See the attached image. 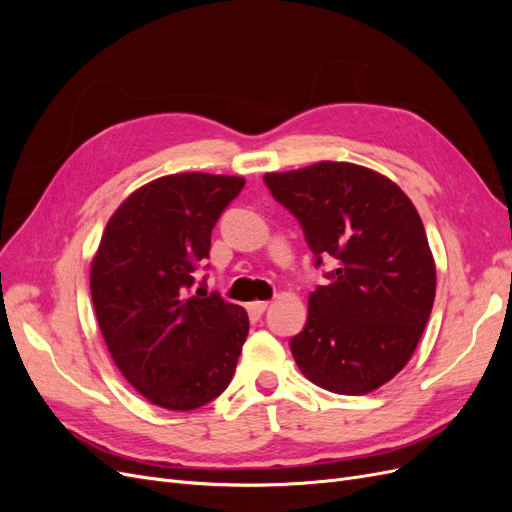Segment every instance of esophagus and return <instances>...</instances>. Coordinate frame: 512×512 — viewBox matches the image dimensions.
I'll list each match as a JSON object with an SVG mask.
<instances>
[{
  "mask_svg": "<svg viewBox=\"0 0 512 512\" xmlns=\"http://www.w3.org/2000/svg\"><path fill=\"white\" fill-rule=\"evenodd\" d=\"M267 307H269V301H254V303H250V312H252L254 316H260L262 312H265Z\"/></svg>",
  "mask_w": 512,
  "mask_h": 512,
  "instance_id": "obj_1",
  "label": "esophagus"
}]
</instances>
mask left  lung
<instances>
[{"instance_id":"8db88e82","label":"left lung","mask_w":512,"mask_h":512,"mask_svg":"<svg viewBox=\"0 0 512 512\" xmlns=\"http://www.w3.org/2000/svg\"><path fill=\"white\" fill-rule=\"evenodd\" d=\"M265 183L301 222L316 267L322 258L337 267L309 294L294 361L337 395L380 389L410 361L436 299L421 215L389 177L350 162L267 173Z\"/></svg>"}]
</instances>
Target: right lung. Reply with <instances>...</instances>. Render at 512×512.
Here are the masks:
<instances>
[{"label":"right lung","instance_id":"obj_1","mask_svg":"<svg viewBox=\"0 0 512 512\" xmlns=\"http://www.w3.org/2000/svg\"><path fill=\"white\" fill-rule=\"evenodd\" d=\"M243 185L228 175H166L123 200L102 232L91 301L115 365L153 406L200 408L235 374L247 312L190 288L215 222Z\"/></svg>","mask_w":512,"mask_h":512}]
</instances>
